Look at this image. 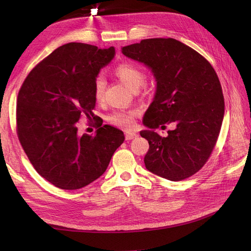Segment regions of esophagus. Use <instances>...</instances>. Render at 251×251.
I'll return each mask as SVG.
<instances>
[{"label": "esophagus", "instance_id": "1", "mask_svg": "<svg viewBox=\"0 0 251 251\" xmlns=\"http://www.w3.org/2000/svg\"><path fill=\"white\" fill-rule=\"evenodd\" d=\"M138 136V134L136 132H126V140H132L134 138H136Z\"/></svg>", "mask_w": 251, "mask_h": 251}]
</instances>
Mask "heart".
Listing matches in <instances>:
<instances>
[{"instance_id": "heart-1", "label": "heart", "mask_w": 251, "mask_h": 251, "mask_svg": "<svg viewBox=\"0 0 251 251\" xmlns=\"http://www.w3.org/2000/svg\"><path fill=\"white\" fill-rule=\"evenodd\" d=\"M114 74L132 91H137L144 81V74L137 66L131 63H121L114 69ZM105 81L102 76H97L93 82V96L97 102L103 100ZM138 115L136 110L117 111L109 118L111 124L124 128H131L135 126V117Z\"/></svg>"}]
</instances>
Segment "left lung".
<instances>
[{
	"label": "left lung",
	"instance_id": "8db88e82",
	"mask_svg": "<svg viewBox=\"0 0 251 251\" xmlns=\"http://www.w3.org/2000/svg\"><path fill=\"white\" fill-rule=\"evenodd\" d=\"M149 67L156 80L153 102L140 132L149 141L147 170L171 181L193 176L214 150L224 117V97L214 68L198 52L175 39H147L121 48ZM172 123L161 138L154 128Z\"/></svg>",
	"mask_w": 251,
	"mask_h": 251
}]
</instances>
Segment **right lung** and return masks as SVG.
Returning a JSON list of instances; mask_svg holds the SVG:
<instances>
[{
  "instance_id": "obj_1",
  "label": "right lung",
  "mask_w": 251,
  "mask_h": 251,
  "mask_svg": "<svg viewBox=\"0 0 251 251\" xmlns=\"http://www.w3.org/2000/svg\"><path fill=\"white\" fill-rule=\"evenodd\" d=\"M115 48L69 43L37 64L23 82L17 102L18 137L35 171L54 186L78 189L100 178L125 141L104 125L78 136L82 116L96 119L93 82Z\"/></svg>"
}]
</instances>
